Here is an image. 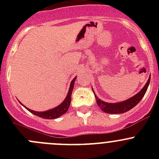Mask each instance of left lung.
<instances>
[{"label":"left lung","instance_id":"1","mask_svg":"<svg viewBox=\"0 0 159 159\" xmlns=\"http://www.w3.org/2000/svg\"><path fill=\"white\" fill-rule=\"evenodd\" d=\"M149 83H150V78H148V81L144 86L143 89L141 90L138 94H136L135 95L131 97V98H129L128 100L121 102H117V103H108V102H103V101L100 100L98 98H97L94 93V94L95 96L98 105L100 107L101 109L104 112L108 114H121L131 110V108H134L136 105L139 103V102L142 100V98L144 97L145 92H146L147 89H148ZM93 92H94V91H93Z\"/></svg>","mask_w":159,"mask_h":159}]
</instances>
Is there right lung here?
Wrapping results in <instances>:
<instances>
[{"mask_svg":"<svg viewBox=\"0 0 159 159\" xmlns=\"http://www.w3.org/2000/svg\"><path fill=\"white\" fill-rule=\"evenodd\" d=\"M77 77H75L73 80L71 81L70 84V89L68 90V94H67L66 98L64 100V102H62L61 105H59L58 106L55 107L54 108H52V109L45 111H35L30 110L29 108H26L25 106V108H27L30 112H31L34 115H37L38 117H41L42 118H45V119H54V118H57L58 117L61 116L62 115L65 114L67 112V111L68 110V108L70 106V101H71V93L72 90L74 89V84H75V79H76ZM22 105V104H21Z\"/></svg>","mask_w":159,"mask_h":159,"instance_id":"add662e5","label":"right lung"}]
</instances>
